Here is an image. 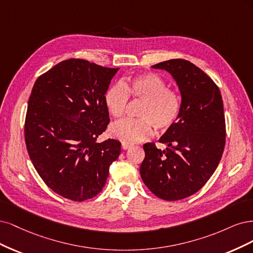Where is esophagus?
<instances>
[{"label": "esophagus", "instance_id": "obj_1", "mask_svg": "<svg viewBox=\"0 0 253 253\" xmlns=\"http://www.w3.org/2000/svg\"><path fill=\"white\" fill-rule=\"evenodd\" d=\"M130 147H131V145H130V144H126V143H122V148H123V149H128V148H130Z\"/></svg>", "mask_w": 253, "mask_h": 253}]
</instances>
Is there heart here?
Segmentation results:
<instances>
[{"instance_id":"b5f03b06","label":"heart","mask_w":253,"mask_h":253,"mask_svg":"<svg viewBox=\"0 0 253 253\" xmlns=\"http://www.w3.org/2000/svg\"><path fill=\"white\" fill-rule=\"evenodd\" d=\"M129 96L144 101V104L137 113L140 119H125L111 125V136L123 143L135 144L148 140L153 134L152 125L160 131H165L180 116V95L169 89L166 81L156 73H145L106 90L105 106L113 118L124 116Z\"/></svg>"}]
</instances>
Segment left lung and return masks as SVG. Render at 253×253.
<instances>
[{"label":"left lung","instance_id":"left-lung-1","mask_svg":"<svg viewBox=\"0 0 253 253\" xmlns=\"http://www.w3.org/2000/svg\"><path fill=\"white\" fill-rule=\"evenodd\" d=\"M168 71L180 89L182 108L175 123L161 136L165 150L143 146V182L158 198L177 201L199 191L213 174L223 156L226 124L221 91L189 61L174 59L153 65Z\"/></svg>","mask_w":253,"mask_h":253}]
</instances>
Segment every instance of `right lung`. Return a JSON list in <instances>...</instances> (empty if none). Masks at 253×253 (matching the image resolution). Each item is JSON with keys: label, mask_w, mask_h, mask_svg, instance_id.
Masks as SVG:
<instances>
[{"label": "right lung", "mask_w": 253, "mask_h": 253, "mask_svg": "<svg viewBox=\"0 0 253 253\" xmlns=\"http://www.w3.org/2000/svg\"><path fill=\"white\" fill-rule=\"evenodd\" d=\"M118 70L69 59L32 88L24 128L27 151L41 178L63 198L95 197L120 156L119 141L96 142L110 122L104 94Z\"/></svg>", "instance_id": "1"}]
</instances>
